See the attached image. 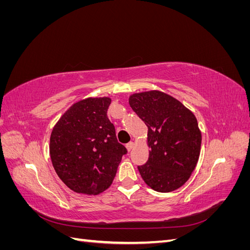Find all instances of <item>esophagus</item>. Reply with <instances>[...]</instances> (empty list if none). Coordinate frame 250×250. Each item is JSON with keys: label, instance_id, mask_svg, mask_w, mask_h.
I'll list each match as a JSON object with an SVG mask.
<instances>
[{"label": "esophagus", "instance_id": "esophagus-1", "mask_svg": "<svg viewBox=\"0 0 250 250\" xmlns=\"http://www.w3.org/2000/svg\"><path fill=\"white\" fill-rule=\"evenodd\" d=\"M133 146H134V143L133 142H129L128 144H126V148H127L128 151H130L133 148Z\"/></svg>", "mask_w": 250, "mask_h": 250}]
</instances>
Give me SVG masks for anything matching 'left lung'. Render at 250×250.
<instances>
[{
	"mask_svg": "<svg viewBox=\"0 0 250 250\" xmlns=\"http://www.w3.org/2000/svg\"><path fill=\"white\" fill-rule=\"evenodd\" d=\"M129 104L148 127L149 157L138 166L142 178L157 192L177 190L190 178L199 158L197 119L175 98L158 90L133 94Z\"/></svg>",
	"mask_w": 250,
	"mask_h": 250,
	"instance_id": "8db88e82",
	"label": "left lung"
}]
</instances>
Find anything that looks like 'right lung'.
<instances>
[{
	"label": "right lung",
	"mask_w": 250,
	"mask_h": 250,
	"mask_svg": "<svg viewBox=\"0 0 250 250\" xmlns=\"http://www.w3.org/2000/svg\"><path fill=\"white\" fill-rule=\"evenodd\" d=\"M111 100L87 98L73 104L54 126L50 156L57 175L71 190L98 195L111 185L127 149L107 118Z\"/></svg>",
	"instance_id": "obj_1"
}]
</instances>
